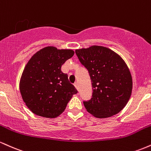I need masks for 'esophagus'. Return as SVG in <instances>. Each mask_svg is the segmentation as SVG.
Returning a JSON list of instances; mask_svg holds the SVG:
<instances>
[{
    "instance_id": "esophagus-1",
    "label": "esophagus",
    "mask_w": 151,
    "mask_h": 151,
    "mask_svg": "<svg viewBox=\"0 0 151 151\" xmlns=\"http://www.w3.org/2000/svg\"><path fill=\"white\" fill-rule=\"evenodd\" d=\"M74 86H75V88H76V89H77V90L79 89V87H78V84H77V82H76L75 84H74Z\"/></svg>"
}]
</instances>
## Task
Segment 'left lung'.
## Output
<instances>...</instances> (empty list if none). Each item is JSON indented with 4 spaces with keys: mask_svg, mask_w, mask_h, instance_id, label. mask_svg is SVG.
<instances>
[{
    "mask_svg": "<svg viewBox=\"0 0 151 151\" xmlns=\"http://www.w3.org/2000/svg\"><path fill=\"white\" fill-rule=\"evenodd\" d=\"M75 52L87 69L92 84V98L84 101L86 111L99 119L119 113L127 104L133 88L132 77L125 61L103 46L81 48Z\"/></svg>",
    "mask_w": 151,
    "mask_h": 151,
    "instance_id": "left-lung-1",
    "label": "left lung"
}]
</instances>
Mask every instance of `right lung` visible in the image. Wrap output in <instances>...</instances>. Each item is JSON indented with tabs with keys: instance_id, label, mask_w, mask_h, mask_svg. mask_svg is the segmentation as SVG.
Here are the masks:
<instances>
[{
	"instance_id": "obj_1",
	"label": "right lung",
	"mask_w": 151,
	"mask_h": 151,
	"mask_svg": "<svg viewBox=\"0 0 151 151\" xmlns=\"http://www.w3.org/2000/svg\"><path fill=\"white\" fill-rule=\"evenodd\" d=\"M74 50L48 46L35 53L20 77L22 100L32 113L54 119L62 114L77 90L70 84L61 67L74 55Z\"/></svg>"
}]
</instances>
